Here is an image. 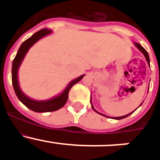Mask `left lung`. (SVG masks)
I'll return each mask as SVG.
<instances>
[{
	"label": "left lung",
	"mask_w": 160,
	"mask_h": 160,
	"mask_svg": "<svg viewBox=\"0 0 160 160\" xmlns=\"http://www.w3.org/2000/svg\"><path fill=\"white\" fill-rule=\"evenodd\" d=\"M134 44H135V46H136L137 48H138V49L140 50V51L142 52L143 53V55H144V56L145 57H146V60H147V62H148V64H149V66L150 65V60H149V54H148V52H147V51H146V49H144V48L142 47V46H141V45L140 44H138V43H137V42H135L134 43ZM148 91H149V90H148ZM90 104H91V108H93V110L95 111V112H97V113H98V114H101V115H103V116H104V117H108V116H106V115H104V114H101V113H100V112H98V111H96L94 109V108H93V104H92V102H91V98H90ZM142 104H140L139 106H141L142 105ZM139 106H138V107H139ZM136 108V109H137ZM136 109H135V110H136ZM134 111H132V112H131V113H129V114H126V115H124V116H121V117H114V118H112L111 117V118H113V119H116V120H120V119H123V118H127L128 117V116H129L130 114H132V113L134 112ZM108 118H109V117H108Z\"/></svg>",
	"instance_id": "obj_1"
}]
</instances>
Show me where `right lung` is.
Instances as JSON below:
<instances>
[{
	"label": "right lung",
	"mask_w": 160,
	"mask_h": 160,
	"mask_svg": "<svg viewBox=\"0 0 160 160\" xmlns=\"http://www.w3.org/2000/svg\"><path fill=\"white\" fill-rule=\"evenodd\" d=\"M52 32V30L48 29V28H43V29L35 32L29 38L25 40L21 45L20 48L18 50L17 54H16V56L14 57L12 62L11 75H12V85L14 92H15L19 101L22 104H25L28 108L31 109V110L33 111H35V112H50V111H57L60 109L61 108L63 107L66 103H67V100H68L69 91H70L71 88L74 84L80 81L81 79L85 76L82 75L80 77H77L75 80H72L60 94H59L56 97H54V98H51V99L46 100V101H35V100L28 98V96H26L22 91L20 86H19L18 78V71L19 67H20L21 64H22L25 55L28 52L30 48L35 42H37L40 38L49 35Z\"/></svg>",
	"instance_id": "obj_1"
}]
</instances>
